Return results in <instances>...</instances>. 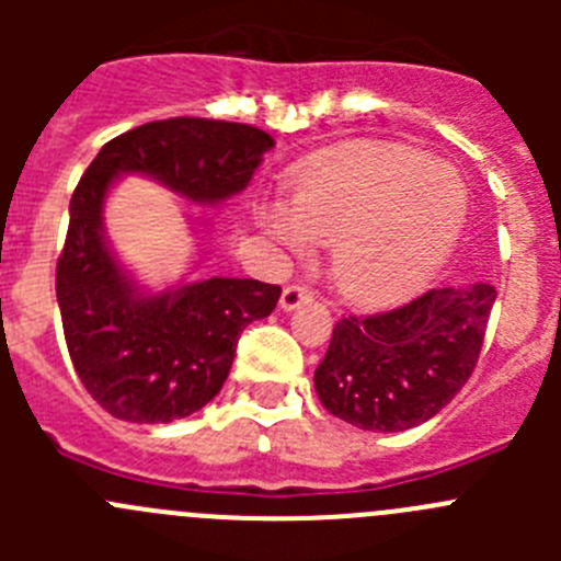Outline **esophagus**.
Segmentation results:
<instances>
[{
    "label": "esophagus",
    "instance_id": "1",
    "mask_svg": "<svg viewBox=\"0 0 561 561\" xmlns=\"http://www.w3.org/2000/svg\"><path fill=\"white\" fill-rule=\"evenodd\" d=\"M311 297H314V291H311L306 284H289L284 286V291H280V309L291 311L297 309V306L309 304Z\"/></svg>",
    "mask_w": 561,
    "mask_h": 561
}]
</instances>
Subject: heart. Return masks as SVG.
<instances>
[{"mask_svg": "<svg viewBox=\"0 0 561 561\" xmlns=\"http://www.w3.org/2000/svg\"><path fill=\"white\" fill-rule=\"evenodd\" d=\"M466 216L453 168L408 146H359L297 173L295 205H275L270 225L304 250L334 244L331 275L342 295L381 304L413 289L444 261Z\"/></svg>", "mask_w": 561, "mask_h": 561, "instance_id": "heart-1", "label": "heart"}]
</instances>
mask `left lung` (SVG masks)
Segmentation results:
<instances>
[{
  "instance_id": "8db88e82",
  "label": "left lung",
  "mask_w": 561,
  "mask_h": 561,
  "mask_svg": "<svg viewBox=\"0 0 561 561\" xmlns=\"http://www.w3.org/2000/svg\"><path fill=\"white\" fill-rule=\"evenodd\" d=\"M494 297V286L478 280L376 314H342L314 370L323 408L370 433L430 421L472 376Z\"/></svg>"
}]
</instances>
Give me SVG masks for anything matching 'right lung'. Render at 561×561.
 Instances as JSON below:
<instances>
[{
	"instance_id": "1",
	"label": "right lung",
	"mask_w": 561,
	"mask_h": 561,
	"mask_svg": "<svg viewBox=\"0 0 561 561\" xmlns=\"http://www.w3.org/2000/svg\"><path fill=\"white\" fill-rule=\"evenodd\" d=\"M272 146L247 123L171 117L108 140L78 182L56 295L78 379L114 419L168 424L205 408L230 374L241 331L272 314L280 297V286L250 277L142 295L103 238L114 176L146 173L185 199L216 205L250 185Z\"/></svg>"
}]
</instances>
